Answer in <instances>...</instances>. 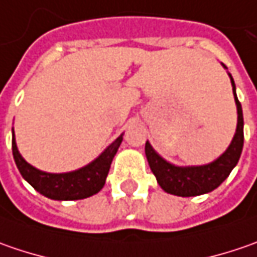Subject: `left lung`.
I'll return each mask as SVG.
<instances>
[{"mask_svg": "<svg viewBox=\"0 0 257 257\" xmlns=\"http://www.w3.org/2000/svg\"><path fill=\"white\" fill-rule=\"evenodd\" d=\"M232 87L234 93V101L237 105V128L233 137L232 143L224 153L214 160L213 163L206 166H197V167H177L167 163L159 154L153 150L149 142H146V157L152 172L157 179V183L164 192L182 196V197H190V196H199L214 190L219 187L230 174L233 167L237 164L243 149V113L242 105L237 100V95L234 91V81L232 75Z\"/></svg>", "mask_w": 257, "mask_h": 257, "instance_id": "8db88e82", "label": "left lung"}]
</instances>
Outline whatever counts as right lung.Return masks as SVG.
Wrapping results in <instances>:
<instances>
[{"label":"right lung","instance_id":"obj_1","mask_svg":"<svg viewBox=\"0 0 257 257\" xmlns=\"http://www.w3.org/2000/svg\"><path fill=\"white\" fill-rule=\"evenodd\" d=\"M121 140L123 136L117 137L115 142L110 144L104 150V153L98 159H95L93 163L80 170L61 173V174L41 172L27 163L17 149L14 136H13V156L21 176L37 192L54 200H78V199L90 197L103 189L105 177L108 174L114 156L121 144Z\"/></svg>","mask_w":257,"mask_h":257}]
</instances>
